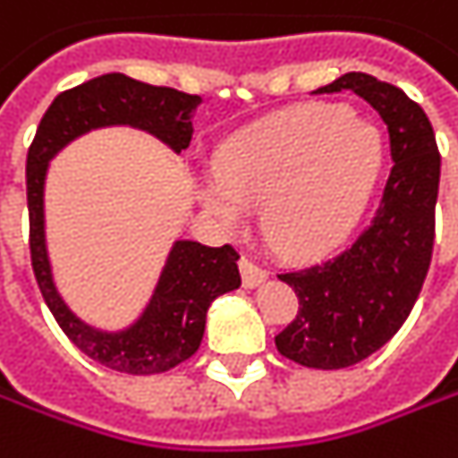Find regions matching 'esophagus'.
Wrapping results in <instances>:
<instances>
[{
  "label": "esophagus",
  "mask_w": 458,
  "mask_h": 458,
  "mask_svg": "<svg viewBox=\"0 0 458 458\" xmlns=\"http://www.w3.org/2000/svg\"><path fill=\"white\" fill-rule=\"evenodd\" d=\"M242 267V278H244V286H260L265 278H267V270L263 265H258L252 258H242L240 260Z\"/></svg>",
  "instance_id": "1"
}]
</instances>
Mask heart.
I'll return each mask as SVG.
<instances>
[{
  "mask_svg": "<svg viewBox=\"0 0 458 458\" xmlns=\"http://www.w3.org/2000/svg\"><path fill=\"white\" fill-rule=\"evenodd\" d=\"M381 170L377 126L337 105H309L226 144L200 200L229 229L247 208H263L265 240L288 258H311L348 240Z\"/></svg>",
  "mask_w": 458,
  "mask_h": 458,
  "instance_id": "1",
  "label": "heart"
}]
</instances>
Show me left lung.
I'll return each mask as SVG.
<instances>
[{
  "label": "left lung",
  "mask_w": 458,
  "mask_h": 458,
  "mask_svg": "<svg viewBox=\"0 0 458 458\" xmlns=\"http://www.w3.org/2000/svg\"><path fill=\"white\" fill-rule=\"evenodd\" d=\"M351 89L389 128L394 167L377 216L335 255L278 273L299 311L276 335L278 353L307 369H348L386 345L415 307L433 242L441 154L425 110L400 87L351 72L314 92Z\"/></svg>",
  "instance_id": "8db88e82"
}]
</instances>
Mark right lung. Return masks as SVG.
Instances as JSON below:
<instances>
[{
  "mask_svg": "<svg viewBox=\"0 0 458 458\" xmlns=\"http://www.w3.org/2000/svg\"><path fill=\"white\" fill-rule=\"evenodd\" d=\"M198 103V95L172 87L144 84L126 74H103L56 95L28 149L30 260L38 288L58 327L81 353L121 374H165L195 355L211 301L242 286L240 252L232 244L208 247L200 242H177L144 317L118 335L92 330L66 309L51 278L43 234V182L48 159L84 131L113 123L144 128L174 151L188 149L193 139L191 115Z\"/></svg>",
  "mask_w": 458,
  "mask_h": 458,
  "instance_id": "obj_1",
  "label": "right lung"
}]
</instances>
